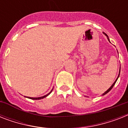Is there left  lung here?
Returning <instances> with one entry per match:
<instances>
[{
	"mask_svg": "<svg viewBox=\"0 0 128 128\" xmlns=\"http://www.w3.org/2000/svg\"><path fill=\"white\" fill-rule=\"evenodd\" d=\"M106 34V36H107V37H108V40H109V41H110L109 38H108V35H107V34ZM119 76H120V73H119V75H118V77H119ZM118 78H117V79H116V81H115V82H114V84H112V86H111V87L107 91H106V92H104V94H103V95H105V94H107V93H108V92H110V90H112V88H113V87H114V86L115 85V84H116V81H117V80H118Z\"/></svg>",
	"mask_w": 128,
	"mask_h": 128,
	"instance_id": "left-lung-1",
	"label": "left lung"
}]
</instances>
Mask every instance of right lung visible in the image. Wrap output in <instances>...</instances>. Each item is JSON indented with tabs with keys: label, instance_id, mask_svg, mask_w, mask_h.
<instances>
[{
	"label": "right lung",
	"instance_id": "1",
	"mask_svg": "<svg viewBox=\"0 0 128 128\" xmlns=\"http://www.w3.org/2000/svg\"><path fill=\"white\" fill-rule=\"evenodd\" d=\"M52 91L50 92L49 94H46V95H45V96H42V97H39V98H31V97H28V98H30V99H32V100H40V99H42V98H44L46 97L47 96L49 95V94H50L51 93V92H52Z\"/></svg>",
	"mask_w": 128,
	"mask_h": 128
}]
</instances>
